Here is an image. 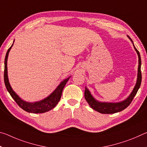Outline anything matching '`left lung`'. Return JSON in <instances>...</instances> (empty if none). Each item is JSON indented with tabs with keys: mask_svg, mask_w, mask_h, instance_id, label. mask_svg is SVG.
<instances>
[{
	"mask_svg": "<svg viewBox=\"0 0 147 147\" xmlns=\"http://www.w3.org/2000/svg\"><path fill=\"white\" fill-rule=\"evenodd\" d=\"M128 38L130 39L131 43H132L134 49L136 51L137 54L138 55V78H137V81L136 86H134L132 91L130 93L127 98L124 99V100L118 102H100L93 97L92 95L91 92L89 91V89L86 87L85 88V92H84V96L86 101L88 102L89 105L90 106L92 109L95 110L98 112L100 113L104 114H111V113H115L119 112V111H123V109L127 108V107L130 105V103L132 101L134 96L138 92V89L140 88L141 83V59L140 54H139V51L137 50L136 47L134 46L133 41L130 37L128 36Z\"/></svg>",
	"mask_w": 147,
	"mask_h": 147,
	"instance_id": "obj_1",
	"label": "left lung"
}]
</instances>
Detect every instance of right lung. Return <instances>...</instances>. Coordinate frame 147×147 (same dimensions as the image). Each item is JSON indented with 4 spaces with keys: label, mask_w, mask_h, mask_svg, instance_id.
Wrapping results in <instances>:
<instances>
[{
    "label": "right lung",
    "mask_w": 147,
    "mask_h": 147,
    "mask_svg": "<svg viewBox=\"0 0 147 147\" xmlns=\"http://www.w3.org/2000/svg\"><path fill=\"white\" fill-rule=\"evenodd\" d=\"M13 41V43H14ZM13 43L11 45V46L9 47V49L7 51L6 57L4 59V79L5 86L7 90L10 94V95L13 100L16 102V103L18 104L20 108H21L24 111L29 113H42L47 112L53 109L57 104L61 98V96L62 94V91L64 88L65 86L66 85L69 78L71 76L68 77L67 78L63 80L61 82L60 84L57 86V88L54 89V91L49 94L46 98H43V100L39 101L34 102H29L25 100H23L18 96V94L16 93L13 89L11 88L10 84L9 82V79L8 76V67H7V61H8V58L9 55V53L10 51L12 46L13 45Z\"/></svg>",
    "instance_id": "obj_1"
}]
</instances>
